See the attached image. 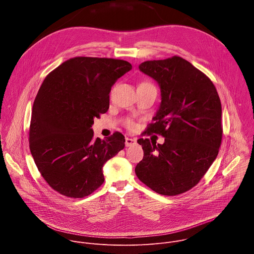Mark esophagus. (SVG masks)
Segmentation results:
<instances>
[{"label": "esophagus", "instance_id": "34e87169", "mask_svg": "<svg viewBox=\"0 0 254 254\" xmlns=\"http://www.w3.org/2000/svg\"><path fill=\"white\" fill-rule=\"evenodd\" d=\"M126 147H131L133 144L136 143V139L135 138H130V137H126Z\"/></svg>", "mask_w": 254, "mask_h": 254}]
</instances>
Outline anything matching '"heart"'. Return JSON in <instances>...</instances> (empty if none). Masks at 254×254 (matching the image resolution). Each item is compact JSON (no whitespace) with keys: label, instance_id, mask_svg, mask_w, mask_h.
<instances>
[{"label":"heart","instance_id":"obj_1","mask_svg":"<svg viewBox=\"0 0 254 254\" xmlns=\"http://www.w3.org/2000/svg\"><path fill=\"white\" fill-rule=\"evenodd\" d=\"M139 85H153V84H151L150 82H141ZM126 126H127V127H132V126H133V122H132L131 120L127 119V120L126 121Z\"/></svg>","mask_w":254,"mask_h":254}]
</instances>
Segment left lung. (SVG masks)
I'll list each match as a JSON object with an SVG mask.
<instances>
[{"label":"left lung","instance_id":"left-lung-1","mask_svg":"<svg viewBox=\"0 0 254 254\" xmlns=\"http://www.w3.org/2000/svg\"><path fill=\"white\" fill-rule=\"evenodd\" d=\"M138 68L161 87V105L147 134H161L165 142L137 139L143 158L135 174L161 195L185 193L218 155L223 133L219 95L206 74L180 56L144 61Z\"/></svg>","mask_w":254,"mask_h":254}]
</instances>
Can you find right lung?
I'll use <instances>...</instances> for the list:
<instances>
[{
  "instance_id": "1",
  "label": "right lung",
  "mask_w": 254,
  "mask_h": 254,
  "mask_svg": "<svg viewBox=\"0 0 254 254\" xmlns=\"http://www.w3.org/2000/svg\"><path fill=\"white\" fill-rule=\"evenodd\" d=\"M131 69L122 59L70 58L45 77L34 100L29 146L47 184L69 198H83L104 182L103 165L125 148L117 131L95 138L91 126L110 107L115 82Z\"/></svg>"
}]
</instances>
